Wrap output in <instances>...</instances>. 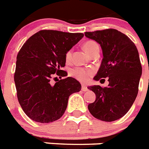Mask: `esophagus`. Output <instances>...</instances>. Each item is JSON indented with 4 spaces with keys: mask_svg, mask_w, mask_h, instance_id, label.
<instances>
[{
    "mask_svg": "<svg viewBox=\"0 0 149 149\" xmlns=\"http://www.w3.org/2000/svg\"><path fill=\"white\" fill-rule=\"evenodd\" d=\"M81 90L83 91H87L88 90V88H87V86L85 85V84H82V85H81Z\"/></svg>",
    "mask_w": 149,
    "mask_h": 149,
    "instance_id": "esophagus-1",
    "label": "esophagus"
}]
</instances>
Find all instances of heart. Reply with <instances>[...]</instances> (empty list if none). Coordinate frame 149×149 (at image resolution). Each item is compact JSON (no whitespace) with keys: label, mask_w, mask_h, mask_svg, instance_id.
<instances>
[{"label":"heart","mask_w":149,"mask_h":149,"mask_svg":"<svg viewBox=\"0 0 149 149\" xmlns=\"http://www.w3.org/2000/svg\"><path fill=\"white\" fill-rule=\"evenodd\" d=\"M98 47L95 41H89L85 42L83 45V48L84 51L88 54H91V53L93 52L95 48ZM71 58V51H68L65 54V59L67 61H69ZM94 71L91 68H74L71 70L70 74L71 76H73L74 78L78 79L80 81L86 82L89 80V78H91V76L93 74Z\"/></svg>","instance_id":"1"}]
</instances>
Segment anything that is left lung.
Returning a JSON list of instances; mask_svg holds the SVG:
<instances>
[{
  "mask_svg": "<svg viewBox=\"0 0 149 149\" xmlns=\"http://www.w3.org/2000/svg\"><path fill=\"white\" fill-rule=\"evenodd\" d=\"M85 37L100 45L103 58L94 80L108 78V87L92 85L96 99L88 105L94 117L113 122L123 117L135 102L142 68L138 49L125 34L115 29L85 32ZM104 80V79H102Z\"/></svg>",
  "mask_w": 149,
  "mask_h": 149,
  "instance_id": "obj_1",
  "label": "left lung"
}]
</instances>
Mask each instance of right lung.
<instances>
[{"label":"right lung","mask_w":149,"mask_h":149,"mask_svg":"<svg viewBox=\"0 0 149 149\" xmlns=\"http://www.w3.org/2000/svg\"><path fill=\"white\" fill-rule=\"evenodd\" d=\"M83 37L82 33L42 30L27 39L18 52L14 73L17 99L34 122L49 123L59 119L67 108L69 96L81 91L79 81L71 77L54 85L50 81L56 75L67 76L62 70L65 54Z\"/></svg>","instance_id":"add662e5"}]
</instances>
